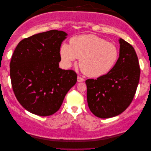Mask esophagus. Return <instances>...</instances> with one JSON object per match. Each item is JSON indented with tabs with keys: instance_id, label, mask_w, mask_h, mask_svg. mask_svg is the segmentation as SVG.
<instances>
[{
	"instance_id": "esophagus-1",
	"label": "esophagus",
	"mask_w": 151,
	"mask_h": 151,
	"mask_svg": "<svg viewBox=\"0 0 151 151\" xmlns=\"http://www.w3.org/2000/svg\"><path fill=\"white\" fill-rule=\"evenodd\" d=\"M77 80H78V82H84V78H82V77H80V76H78Z\"/></svg>"
}]
</instances>
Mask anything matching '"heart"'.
I'll return each instance as SVG.
<instances>
[{"label": "heart", "mask_w": 151, "mask_h": 151, "mask_svg": "<svg viewBox=\"0 0 151 151\" xmlns=\"http://www.w3.org/2000/svg\"><path fill=\"white\" fill-rule=\"evenodd\" d=\"M69 43L62 45L60 50L64 65L70 67L76 58H80V69L88 77H100L109 73L118 59L117 47L96 35L75 36Z\"/></svg>", "instance_id": "obj_1"}]
</instances>
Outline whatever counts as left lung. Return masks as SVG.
<instances>
[{
    "mask_svg": "<svg viewBox=\"0 0 151 151\" xmlns=\"http://www.w3.org/2000/svg\"><path fill=\"white\" fill-rule=\"evenodd\" d=\"M119 42V56L113 69L96 80L85 82L88 108L100 118L124 112L133 101L139 83L140 68L135 49L123 39Z\"/></svg>",
    "mask_w": 151,
    "mask_h": 151,
    "instance_id": "left-lung-1",
    "label": "left lung"
}]
</instances>
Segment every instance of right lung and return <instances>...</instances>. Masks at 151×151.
<instances>
[{
	"label": "right lung",
	"instance_id": "right-lung-1",
	"mask_svg": "<svg viewBox=\"0 0 151 151\" xmlns=\"http://www.w3.org/2000/svg\"><path fill=\"white\" fill-rule=\"evenodd\" d=\"M67 34L50 30L18 43L10 62L14 93L27 111L49 116L59 110L64 98L77 82L73 70L59 68L60 49Z\"/></svg>",
	"mask_w": 151,
	"mask_h": 151
}]
</instances>
